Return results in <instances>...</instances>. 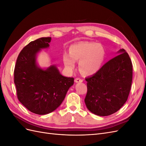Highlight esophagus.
<instances>
[{
	"mask_svg": "<svg viewBox=\"0 0 146 146\" xmlns=\"http://www.w3.org/2000/svg\"><path fill=\"white\" fill-rule=\"evenodd\" d=\"M83 82V80L82 79H81L80 78H76V79H75V82L76 83H81Z\"/></svg>",
	"mask_w": 146,
	"mask_h": 146,
	"instance_id": "obj_1",
	"label": "esophagus"
}]
</instances>
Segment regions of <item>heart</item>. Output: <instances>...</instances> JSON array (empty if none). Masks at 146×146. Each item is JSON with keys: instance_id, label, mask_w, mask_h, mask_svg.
Instances as JSON below:
<instances>
[{"instance_id": "b5f03b06", "label": "heart", "mask_w": 146, "mask_h": 146, "mask_svg": "<svg viewBox=\"0 0 146 146\" xmlns=\"http://www.w3.org/2000/svg\"><path fill=\"white\" fill-rule=\"evenodd\" d=\"M69 54L63 55L64 66L69 69L75 67L76 61H79V69L85 75L98 72L105 57V51L100 44L93 42H81L72 45Z\"/></svg>"}]
</instances>
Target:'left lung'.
Segmentation results:
<instances>
[{
	"label": "left lung",
	"mask_w": 146,
	"mask_h": 146,
	"mask_svg": "<svg viewBox=\"0 0 146 146\" xmlns=\"http://www.w3.org/2000/svg\"><path fill=\"white\" fill-rule=\"evenodd\" d=\"M93 76L85 78L87 93L85 102L91 112L100 116L117 111L129 97L133 66L129 54L122 48Z\"/></svg>",
	"instance_id": "1"
}]
</instances>
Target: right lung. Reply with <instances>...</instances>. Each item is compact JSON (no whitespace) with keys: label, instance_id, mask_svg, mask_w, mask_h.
<instances>
[{"label":"right lung","instance_id":"add662e5","mask_svg":"<svg viewBox=\"0 0 146 146\" xmlns=\"http://www.w3.org/2000/svg\"><path fill=\"white\" fill-rule=\"evenodd\" d=\"M51 39L44 37L29 42L19 53L14 70L17 99L30 111L37 114L56 110L74 84V78L61 76L55 66L46 70L37 66L36 54L41 48L49 46Z\"/></svg>","mask_w":146,"mask_h":146}]
</instances>
